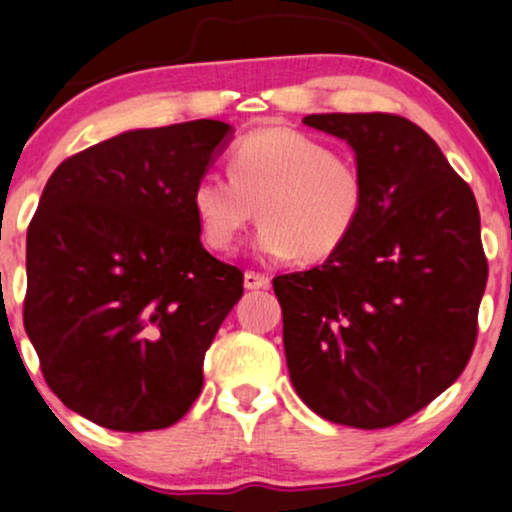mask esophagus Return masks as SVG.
Returning a JSON list of instances; mask_svg holds the SVG:
<instances>
[{
	"label": "esophagus",
	"mask_w": 512,
	"mask_h": 512,
	"mask_svg": "<svg viewBox=\"0 0 512 512\" xmlns=\"http://www.w3.org/2000/svg\"><path fill=\"white\" fill-rule=\"evenodd\" d=\"M243 283H245V288H248V290H262V288H269V276L260 274V271L248 269V271H245Z\"/></svg>",
	"instance_id": "1"
}]
</instances>
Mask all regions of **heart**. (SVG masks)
<instances>
[{"label":"heart","instance_id":"b5f03b06","mask_svg":"<svg viewBox=\"0 0 512 512\" xmlns=\"http://www.w3.org/2000/svg\"><path fill=\"white\" fill-rule=\"evenodd\" d=\"M198 234L212 252L234 250L260 219L257 250L319 264L333 257L366 210V179L354 160L290 127L245 134L229 151V177L203 174L191 191Z\"/></svg>","mask_w":512,"mask_h":512}]
</instances>
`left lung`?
Instances as JSON below:
<instances>
[{
    "instance_id": "left-lung-1",
    "label": "left lung",
    "mask_w": 512,
    "mask_h": 512,
    "mask_svg": "<svg viewBox=\"0 0 512 512\" xmlns=\"http://www.w3.org/2000/svg\"><path fill=\"white\" fill-rule=\"evenodd\" d=\"M302 122L354 148L366 210L321 267L274 278L290 380L321 418L383 430L468 366L489 274L480 210L430 134L401 115Z\"/></svg>"
}]
</instances>
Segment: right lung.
Listing matches in <instances>:
<instances>
[{
    "mask_svg": "<svg viewBox=\"0 0 512 512\" xmlns=\"http://www.w3.org/2000/svg\"><path fill=\"white\" fill-rule=\"evenodd\" d=\"M229 125L137 129L70 155L28 226L25 333L49 390L118 432L163 430L203 390V359L243 271L203 248L191 191Z\"/></svg>",
    "mask_w": 512,
    "mask_h": 512,
    "instance_id": "1",
    "label": "right lung"
}]
</instances>
